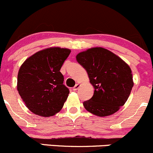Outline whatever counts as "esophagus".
Here are the masks:
<instances>
[{"label": "esophagus", "instance_id": "1", "mask_svg": "<svg viewBox=\"0 0 153 153\" xmlns=\"http://www.w3.org/2000/svg\"><path fill=\"white\" fill-rule=\"evenodd\" d=\"M80 85H81L80 83L76 84L75 86H74V88H73V90H74V91H76V90H78V88H79V87H80Z\"/></svg>", "mask_w": 153, "mask_h": 153}]
</instances>
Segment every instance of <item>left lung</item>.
Segmentation results:
<instances>
[{
  "mask_svg": "<svg viewBox=\"0 0 153 153\" xmlns=\"http://www.w3.org/2000/svg\"><path fill=\"white\" fill-rule=\"evenodd\" d=\"M76 59L86 70L94 88L92 97L83 102L85 110L100 117L116 113L126 104L134 86L129 65L103 47L82 51Z\"/></svg>",
  "mask_w": 153,
  "mask_h": 153,
  "instance_id": "8db88e82",
  "label": "left lung"
}]
</instances>
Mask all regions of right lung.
<instances>
[{"mask_svg": "<svg viewBox=\"0 0 153 153\" xmlns=\"http://www.w3.org/2000/svg\"><path fill=\"white\" fill-rule=\"evenodd\" d=\"M71 49L58 46L38 51L20 67L17 90L23 102L34 114L49 117L63 107L70 91L60 72Z\"/></svg>", "mask_w": 153, "mask_h": 153, "instance_id": "add662e5", "label": "right lung"}]
</instances>
